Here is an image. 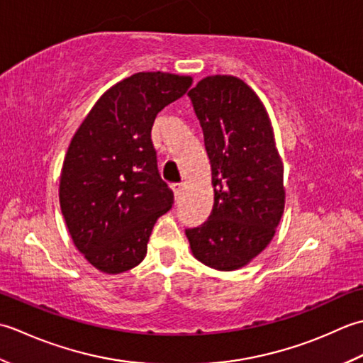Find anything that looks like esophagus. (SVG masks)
<instances>
[{"mask_svg": "<svg viewBox=\"0 0 363 363\" xmlns=\"http://www.w3.org/2000/svg\"><path fill=\"white\" fill-rule=\"evenodd\" d=\"M171 188H172V191H174V196H175V199H179V196L182 194L183 184H182V183H172V184H171Z\"/></svg>", "mask_w": 363, "mask_h": 363, "instance_id": "esophagus-1", "label": "esophagus"}]
</instances>
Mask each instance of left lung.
<instances>
[{
	"mask_svg": "<svg viewBox=\"0 0 363 363\" xmlns=\"http://www.w3.org/2000/svg\"><path fill=\"white\" fill-rule=\"evenodd\" d=\"M188 97L203 131L214 203L208 219L186 228V236L199 262L233 271L276 233L285 206L284 166L268 113L244 81L206 77Z\"/></svg>",
	"mask_w": 363,
	"mask_h": 363,
	"instance_id": "obj_1",
	"label": "left lung"
}]
</instances>
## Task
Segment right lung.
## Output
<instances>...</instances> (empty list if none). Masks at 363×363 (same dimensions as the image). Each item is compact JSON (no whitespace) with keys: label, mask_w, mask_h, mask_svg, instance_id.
Instances as JSON below:
<instances>
[{"label":"right lung","mask_w":363,"mask_h":363,"mask_svg":"<svg viewBox=\"0 0 363 363\" xmlns=\"http://www.w3.org/2000/svg\"><path fill=\"white\" fill-rule=\"evenodd\" d=\"M191 83L172 73H136L101 95L72 139L59 202L75 246L103 272L143 262L155 223L174 203L158 172L152 127Z\"/></svg>","instance_id":"1"}]
</instances>
